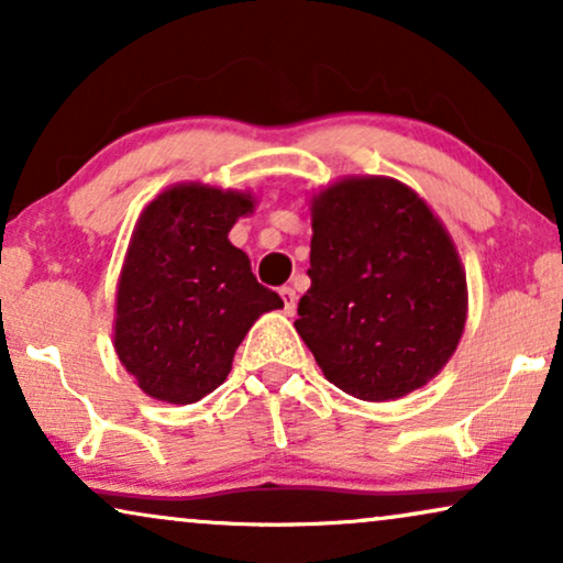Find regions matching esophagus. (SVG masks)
Masks as SVG:
<instances>
[{"mask_svg":"<svg viewBox=\"0 0 563 563\" xmlns=\"http://www.w3.org/2000/svg\"><path fill=\"white\" fill-rule=\"evenodd\" d=\"M279 295H282V299H284V312H287V314L295 312V307H297V291L291 289V287H282Z\"/></svg>","mask_w":563,"mask_h":563,"instance_id":"esophagus-1","label":"esophagus"}]
</instances>
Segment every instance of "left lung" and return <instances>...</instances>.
Segmentation results:
<instances>
[{"instance_id": "8db88e82", "label": "left lung", "mask_w": 563, "mask_h": 563, "mask_svg": "<svg viewBox=\"0 0 563 563\" xmlns=\"http://www.w3.org/2000/svg\"><path fill=\"white\" fill-rule=\"evenodd\" d=\"M297 333L330 384L366 402L426 387L456 351L466 274L443 222L402 181L349 176L312 197Z\"/></svg>"}]
</instances>
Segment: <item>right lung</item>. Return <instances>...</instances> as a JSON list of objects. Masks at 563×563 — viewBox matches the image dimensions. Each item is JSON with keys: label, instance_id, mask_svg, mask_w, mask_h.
Masks as SVG:
<instances>
[{"label": "right lung", "instance_id": "1", "mask_svg": "<svg viewBox=\"0 0 563 563\" xmlns=\"http://www.w3.org/2000/svg\"><path fill=\"white\" fill-rule=\"evenodd\" d=\"M253 197L176 184L141 212L118 284L114 351L153 399L191 405L228 379L253 322L284 307L228 241Z\"/></svg>", "mask_w": 563, "mask_h": 563}]
</instances>
